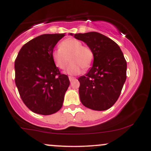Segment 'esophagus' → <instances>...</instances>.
<instances>
[{
	"label": "esophagus",
	"mask_w": 151,
	"mask_h": 151,
	"mask_svg": "<svg viewBox=\"0 0 151 151\" xmlns=\"http://www.w3.org/2000/svg\"><path fill=\"white\" fill-rule=\"evenodd\" d=\"M69 79H70V81H73V80H75L76 78L75 77H69Z\"/></svg>",
	"instance_id": "34e87169"
}]
</instances>
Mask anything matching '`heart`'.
<instances>
[{"instance_id":"1","label":"heart","mask_w":151,"mask_h":151,"mask_svg":"<svg viewBox=\"0 0 151 151\" xmlns=\"http://www.w3.org/2000/svg\"><path fill=\"white\" fill-rule=\"evenodd\" d=\"M55 65L60 70H65L69 62L72 63L67 69L71 75L79 74L81 70H88L92 66L94 55L92 50L75 38H67L60 42L59 47L52 52Z\"/></svg>"}]
</instances>
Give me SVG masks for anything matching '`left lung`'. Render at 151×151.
<instances>
[{
	"label": "left lung",
	"mask_w": 151,
	"mask_h": 151,
	"mask_svg": "<svg viewBox=\"0 0 151 151\" xmlns=\"http://www.w3.org/2000/svg\"><path fill=\"white\" fill-rule=\"evenodd\" d=\"M74 37L85 42L94 55L92 67L78 79L81 104L95 111L107 110L118 100L126 79L127 64L122 51L114 41L99 32Z\"/></svg>",
	"instance_id": "8db88e82"
}]
</instances>
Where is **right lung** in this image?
I'll return each instance as SVG.
<instances>
[{"label":"right lung","mask_w":151,"mask_h":151,"mask_svg":"<svg viewBox=\"0 0 151 151\" xmlns=\"http://www.w3.org/2000/svg\"><path fill=\"white\" fill-rule=\"evenodd\" d=\"M65 34H44L22 47L15 60V81L21 99L34 113L50 115L62 106L70 86L52 58L54 47Z\"/></svg>","instance_id":"right-lung-1"}]
</instances>
